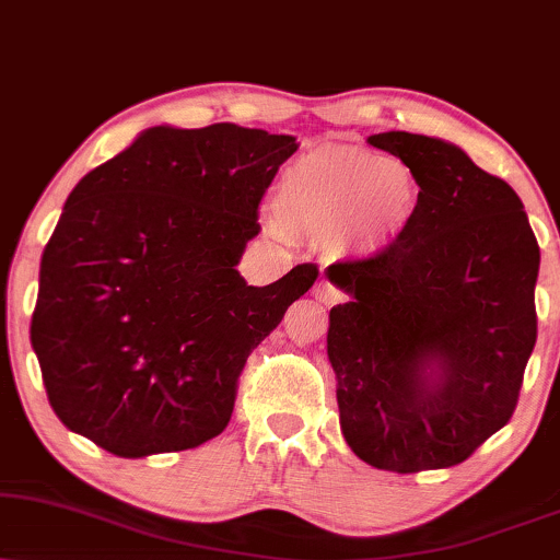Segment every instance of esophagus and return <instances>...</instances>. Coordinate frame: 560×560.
<instances>
[{"label":"esophagus","instance_id":"34e87169","mask_svg":"<svg viewBox=\"0 0 560 560\" xmlns=\"http://www.w3.org/2000/svg\"><path fill=\"white\" fill-rule=\"evenodd\" d=\"M313 294H315V300L317 302H323V304H336V302H341L343 300V292L338 287H332L330 281H317L315 284V289H313Z\"/></svg>","mask_w":560,"mask_h":560}]
</instances>
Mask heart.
Masks as SVG:
<instances>
[{
	"instance_id": "b5f03b06",
	"label": "heart",
	"mask_w": 560,
	"mask_h": 560,
	"mask_svg": "<svg viewBox=\"0 0 560 560\" xmlns=\"http://www.w3.org/2000/svg\"><path fill=\"white\" fill-rule=\"evenodd\" d=\"M419 203V183L398 160L370 152L320 154L294 165L276 194L281 222L304 232H341L366 253L406 228Z\"/></svg>"
}]
</instances>
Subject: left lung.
Here are the masks:
<instances>
[{
  "instance_id": "left-lung-1",
  "label": "left lung",
  "mask_w": 560,
  "mask_h": 560,
  "mask_svg": "<svg viewBox=\"0 0 560 560\" xmlns=\"http://www.w3.org/2000/svg\"><path fill=\"white\" fill-rule=\"evenodd\" d=\"M370 144L406 162L421 190L382 250L328 266L351 294L328 328L341 431L372 468H452L520 400L540 247L514 188L455 144L408 131Z\"/></svg>"
}]
</instances>
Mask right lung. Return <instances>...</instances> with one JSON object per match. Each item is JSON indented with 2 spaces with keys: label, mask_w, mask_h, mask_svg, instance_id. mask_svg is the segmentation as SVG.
I'll use <instances>...</instances> for the list:
<instances>
[{
  "label": "right lung",
  "mask_w": 560,
  "mask_h": 560,
  "mask_svg": "<svg viewBox=\"0 0 560 560\" xmlns=\"http://www.w3.org/2000/svg\"><path fill=\"white\" fill-rule=\"evenodd\" d=\"M294 137L154 126L77 183L40 260L31 341L67 429L118 457L228 429L247 357L315 284L247 287L237 260Z\"/></svg>",
  "instance_id": "1"
}]
</instances>
